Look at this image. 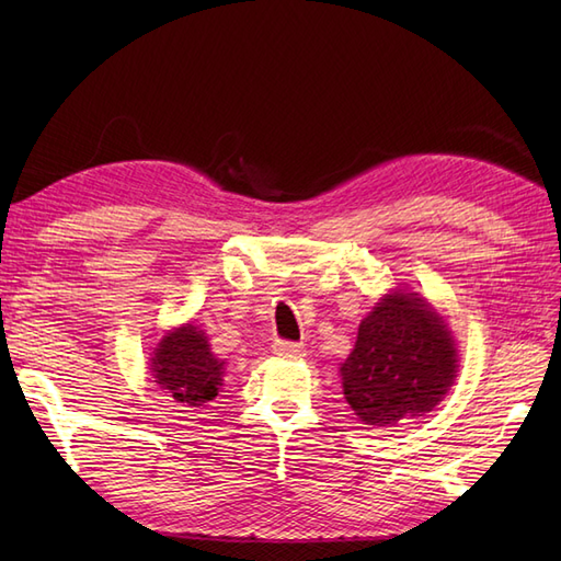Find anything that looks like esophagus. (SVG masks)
<instances>
[{"mask_svg": "<svg viewBox=\"0 0 561 561\" xmlns=\"http://www.w3.org/2000/svg\"><path fill=\"white\" fill-rule=\"evenodd\" d=\"M274 353L285 355V358H299V355L304 353V346L295 344V342H285V339H276Z\"/></svg>", "mask_w": 561, "mask_h": 561, "instance_id": "1", "label": "esophagus"}]
</instances>
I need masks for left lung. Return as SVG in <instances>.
<instances>
[{
  "instance_id": "obj_1",
  "label": "left lung",
  "mask_w": 561,
  "mask_h": 561,
  "mask_svg": "<svg viewBox=\"0 0 561 561\" xmlns=\"http://www.w3.org/2000/svg\"><path fill=\"white\" fill-rule=\"evenodd\" d=\"M456 369V342L443 316L416 293L396 290L363 318L339 371L355 416L369 426H396L433 412Z\"/></svg>"
}]
</instances>
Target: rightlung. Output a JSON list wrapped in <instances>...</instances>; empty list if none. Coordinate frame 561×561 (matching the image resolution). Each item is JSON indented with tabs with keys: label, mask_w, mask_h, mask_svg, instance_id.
<instances>
[{
	"label": "right lung",
	"mask_w": 561,
	"mask_h": 561,
	"mask_svg": "<svg viewBox=\"0 0 561 561\" xmlns=\"http://www.w3.org/2000/svg\"><path fill=\"white\" fill-rule=\"evenodd\" d=\"M157 383L184 407L215 400L225 377V360L215 358L208 336L192 322L168 332L151 355Z\"/></svg>",
	"instance_id": "right-lung-1"
}]
</instances>
